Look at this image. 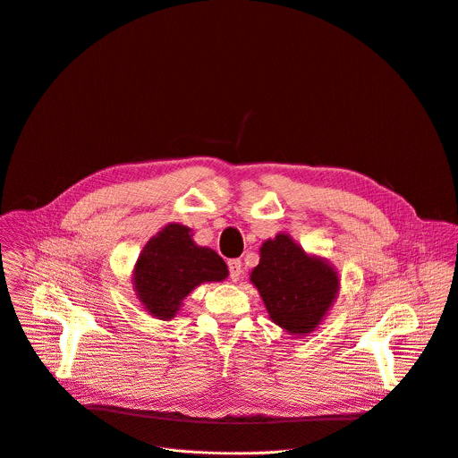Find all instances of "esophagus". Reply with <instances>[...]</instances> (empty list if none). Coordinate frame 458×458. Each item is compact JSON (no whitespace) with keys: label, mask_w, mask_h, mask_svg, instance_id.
I'll return each mask as SVG.
<instances>
[{"label":"esophagus","mask_w":458,"mask_h":458,"mask_svg":"<svg viewBox=\"0 0 458 458\" xmlns=\"http://www.w3.org/2000/svg\"><path fill=\"white\" fill-rule=\"evenodd\" d=\"M228 272H230V279H232V281H239L241 272H242L241 259H230V260H228Z\"/></svg>","instance_id":"34e87169"}]
</instances>
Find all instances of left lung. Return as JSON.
<instances>
[{
	"label": "left lung",
	"mask_w": 458,
	"mask_h": 458,
	"mask_svg": "<svg viewBox=\"0 0 458 458\" xmlns=\"http://www.w3.org/2000/svg\"><path fill=\"white\" fill-rule=\"evenodd\" d=\"M250 279L270 318L292 335L313 332L339 292L337 272L322 259L306 255L284 233L260 246Z\"/></svg>",
	"instance_id": "8db88e82"
}]
</instances>
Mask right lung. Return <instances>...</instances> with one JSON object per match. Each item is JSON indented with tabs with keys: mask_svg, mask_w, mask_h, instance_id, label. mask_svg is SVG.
Returning <instances> with one entry per match:
<instances>
[{
	"mask_svg": "<svg viewBox=\"0 0 458 458\" xmlns=\"http://www.w3.org/2000/svg\"><path fill=\"white\" fill-rule=\"evenodd\" d=\"M226 277L225 260L214 250L195 244L190 228L172 223L143 248L134 284L147 311L168 320L195 286Z\"/></svg>",
	"mask_w": 458,
	"mask_h": 458,
	"instance_id": "right-lung-1",
	"label": "right lung"
}]
</instances>
